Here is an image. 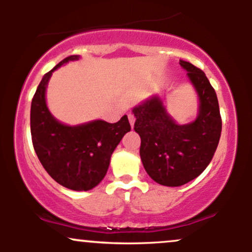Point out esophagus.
Listing matches in <instances>:
<instances>
[{
    "label": "esophagus",
    "instance_id": "esophagus-1",
    "mask_svg": "<svg viewBox=\"0 0 252 252\" xmlns=\"http://www.w3.org/2000/svg\"><path fill=\"white\" fill-rule=\"evenodd\" d=\"M128 118H129L130 124H131V126H134V123H135V116L132 114H129L128 115Z\"/></svg>",
    "mask_w": 252,
    "mask_h": 252
}]
</instances>
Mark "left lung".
Wrapping results in <instances>:
<instances>
[{"instance_id":"8db88e82","label":"left lung","mask_w":252,"mask_h":252,"mask_svg":"<svg viewBox=\"0 0 252 252\" xmlns=\"http://www.w3.org/2000/svg\"><path fill=\"white\" fill-rule=\"evenodd\" d=\"M199 96L194 122L175 123L158 97L136 106L134 129L141 137L140 156L148 175L158 184L176 187L204 172L218 147L221 117L215 89L200 68L180 60Z\"/></svg>"}]
</instances>
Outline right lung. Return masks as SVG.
Wrapping results in <instances>:
<instances>
[{"instance_id": "1", "label": "right lung", "mask_w": 252, "mask_h": 252, "mask_svg": "<svg viewBox=\"0 0 252 252\" xmlns=\"http://www.w3.org/2000/svg\"><path fill=\"white\" fill-rule=\"evenodd\" d=\"M77 59L78 56L65 58L43 76L32 99L31 134L37 158L52 179L66 189L89 190L103 180L112 153L131 126L126 115L116 123L94 121L76 126L52 116L45 99L52 72Z\"/></svg>"}]
</instances>
